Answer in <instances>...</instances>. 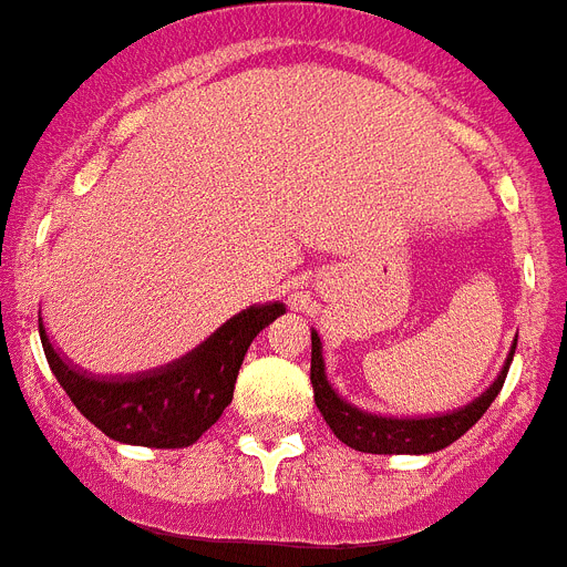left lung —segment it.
Segmentation results:
<instances>
[{"label":"left lung","mask_w":567,"mask_h":567,"mask_svg":"<svg viewBox=\"0 0 567 567\" xmlns=\"http://www.w3.org/2000/svg\"><path fill=\"white\" fill-rule=\"evenodd\" d=\"M516 344L509 348V357L504 362L502 373L484 394L475 396L470 405L449 411V414H432V417H382L371 414L348 400H341L330 385L324 373V357H321V339L312 330V362H310V382L316 405L321 417L333 429L341 443H348L357 452H371V455H432L441 452L449 443H455L461 434H466L472 425L484 417V411L493 405V400L502 391L507 379L509 362H513Z\"/></svg>","instance_id":"1"}]
</instances>
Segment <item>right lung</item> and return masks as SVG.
Here are the masks:
<instances>
[{"label":"right lung","instance_id":"1","mask_svg":"<svg viewBox=\"0 0 567 567\" xmlns=\"http://www.w3.org/2000/svg\"><path fill=\"white\" fill-rule=\"evenodd\" d=\"M287 307L257 303L237 312L217 333L176 362L135 377H92L51 348L40 318V339L51 373L89 423L130 446H190L217 423L234 396V382L255 336Z\"/></svg>","mask_w":567,"mask_h":567}]
</instances>
